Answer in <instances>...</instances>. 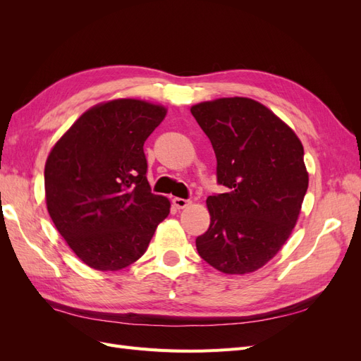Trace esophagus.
Wrapping results in <instances>:
<instances>
[{
  "mask_svg": "<svg viewBox=\"0 0 361 361\" xmlns=\"http://www.w3.org/2000/svg\"><path fill=\"white\" fill-rule=\"evenodd\" d=\"M190 204H191L190 200H185V199H180V197L173 199V206L178 207V209H185V207H188Z\"/></svg>",
  "mask_w": 361,
  "mask_h": 361,
  "instance_id": "obj_1",
  "label": "esophagus"
}]
</instances>
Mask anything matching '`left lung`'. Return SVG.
<instances>
[{
  "mask_svg": "<svg viewBox=\"0 0 361 361\" xmlns=\"http://www.w3.org/2000/svg\"><path fill=\"white\" fill-rule=\"evenodd\" d=\"M211 140L216 179L199 255L224 274H248L274 257L297 224L309 173L300 138L269 108L250 97H220L191 106Z\"/></svg>",
  "mask_w": 361,
  "mask_h": 361,
  "instance_id": "1",
  "label": "left lung"
}]
</instances>
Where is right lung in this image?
<instances>
[{"mask_svg": "<svg viewBox=\"0 0 361 361\" xmlns=\"http://www.w3.org/2000/svg\"><path fill=\"white\" fill-rule=\"evenodd\" d=\"M167 108L141 99L97 104L51 149L45 199L52 223L85 265L118 271L146 253L170 200L152 194L145 141Z\"/></svg>", "mask_w": 361, "mask_h": 361, "instance_id": "add662e5", "label": "right lung"}]
</instances>
